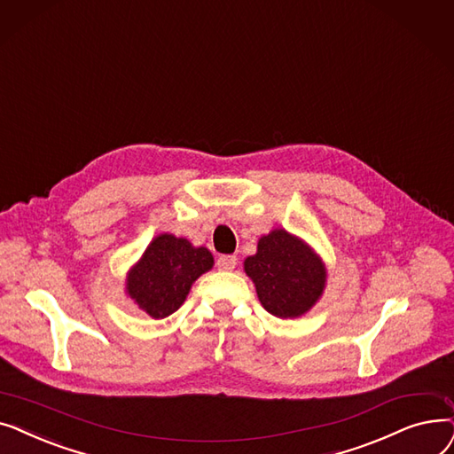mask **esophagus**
I'll return each instance as SVG.
<instances>
[{"instance_id":"1","label":"esophagus","mask_w":454,"mask_h":454,"mask_svg":"<svg viewBox=\"0 0 454 454\" xmlns=\"http://www.w3.org/2000/svg\"><path fill=\"white\" fill-rule=\"evenodd\" d=\"M215 266H218L222 271H232L236 268V256L234 254H222L218 261H215Z\"/></svg>"}]
</instances>
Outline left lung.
Instances as JSON below:
<instances>
[{
    "label": "left lung",
    "instance_id": "obj_1",
    "mask_svg": "<svg viewBox=\"0 0 454 454\" xmlns=\"http://www.w3.org/2000/svg\"><path fill=\"white\" fill-rule=\"evenodd\" d=\"M244 270L262 307L283 319L307 314L327 280L325 264L314 249L285 229L262 236L256 253L244 261Z\"/></svg>",
    "mask_w": 454,
    "mask_h": 454
}]
</instances>
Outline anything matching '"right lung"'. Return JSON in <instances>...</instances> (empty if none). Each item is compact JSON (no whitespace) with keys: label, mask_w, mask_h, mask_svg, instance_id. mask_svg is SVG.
I'll return each instance as SVG.
<instances>
[{"label":"right lung","mask_w":454,"mask_h":454,"mask_svg":"<svg viewBox=\"0 0 454 454\" xmlns=\"http://www.w3.org/2000/svg\"><path fill=\"white\" fill-rule=\"evenodd\" d=\"M214 264L207 247H193L186 239L159 234L127 275L125 292L151 317L174 314L193 285Z\"/></svg>","instance_id":"right-lung-1"}]
</instances>
